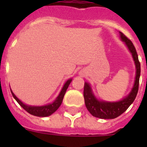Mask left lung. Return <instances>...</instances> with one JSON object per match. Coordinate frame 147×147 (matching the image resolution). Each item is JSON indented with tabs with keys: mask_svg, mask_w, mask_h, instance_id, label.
<instances>
[{
	"mask_svg": "<svg viewBox=\"0 0 147 147\" xmlns=\"http://www.w3.org/2000/svg\"><path fill=\"white\" fill-rule=\"evenodd\" d=\"M121 40L125 42L128 49L132 53L133 58L136 65L137 74L135 79L134 85L132 91L127 98L117 102H105L98 100L92 93L90 85L88 83H85L84 86V98H85V106L88 111L93 116L101 119H114L119 117L124 111H127L130 105L134 101L137 97L138 89H139V81L140 76V63L138 59L137 51L133 42L126 36L123 33L120 32Z\"/></svg>",
	"mask_w": 147,
	"mask_h": 147,
	"instance_id": "8db88e82",
	"label": "left lung"
}]
</instances>
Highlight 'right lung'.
Here are the masks:
<instances>
[{"label": "right lung", "mask_w": 147, "mask_h": 147, "mask_svg": "<svg viewBox=\"0 0 147 147\" xmlns=\"http://www.w3.org/2000/svg\"><path fill=\"white\" fill-rule=\"evenodd\" d=\"M71 79H69L65 82V84L64 85L63 88H62V91L60 92L59 95L57 97V98L55 99V100L52 104H49L48 105H45V106H40V107H35V106H29V105H24V103H22L20 100L15 96V94L11 92L12 93L13 97L15 98V100H17L18 104H19L20 106H21L23 108H24L26 111H27L29 114H32V115H34V116L36 117H47L51 115L52 114H53L54 112L56 111V110L59 107V106L61 105L62 102V100H63V98H64V95L65 94V92H66L67 88L69 87V84L71 83Z\"/></svg>", "instance_id": "right-lung-1"}]
</instances>
